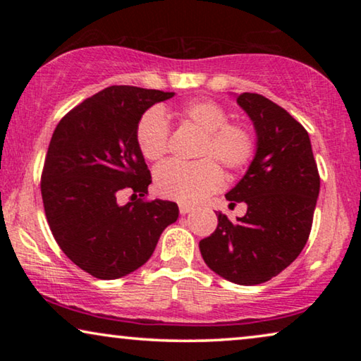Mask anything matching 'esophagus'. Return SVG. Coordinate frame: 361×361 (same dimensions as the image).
<instances>
[{
	"label": "esophagus",
	"instance_id": "1",
	"mask_svg": "<svg viewBox=\"0 0 361 361\" xmlns=\"http://www.w3.org/2000/svg\"><path fill=\"white\" fill-rule=\"evenodd\" d=\"M194 210V205H189V204H179V212L182 215L189 214V212Z\"/></svg>",
	"mask_w": 361,
	"mask_h": 361
}]
</instances>
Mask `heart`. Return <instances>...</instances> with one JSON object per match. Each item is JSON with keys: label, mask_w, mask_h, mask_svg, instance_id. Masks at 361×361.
<instances>
[{"label": "heart", "mask_w": 361, "mask_h": 361, "mask_svg": "<svg viewBox=\"0 0 361 361\" xmlns=\"http://www.w3.org/2000/svg\"><path fill=\"white\" fill-rule=\"evenodd\" d=\"M177 116L202 133L195 157L199 161H169L154 171V189L161 197L182 204H194L219 190L224 176L219 167L235 174L255 157L256 136L245 123L228 121V111L214 100L184 103ZM136 142L147 161H159L169 149V125L159 108H151L140 118Z\"/></svg>", "instance_id": "1"}]
</instances>
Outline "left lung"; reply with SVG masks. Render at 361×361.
I'll return each mask as SVG.
<instances>
[{"instance_id":"obj_1","label":"left lung","mask_w":361,"mask_h":361,"mask_svg":"<svg viewBox=\"0 0 361 361\" xmlns=\"http://www.w3.org/2000/svg\"><path fill=\"white\" fill-rule=\"evenodd\" d=\"M236 102L253 121L258 142L253 162L226 200L245 202L248 210L236 221L219 212L215 231L199 246L207 266L221 278L255 286L278 276L304 250L320 177L307 131L284 108L248 92Z\"/></svg>"}]
</instances>
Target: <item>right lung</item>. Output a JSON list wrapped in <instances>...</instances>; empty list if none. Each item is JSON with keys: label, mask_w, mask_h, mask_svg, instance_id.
I'll list each match as a JSON object with an SVG mask.
<instances>
[{"label": "right lung", "mask_w": 361, "mask_h": 361, "mask_svg": "<svg viewBox=\"0 0 361 361\" xmlns=\"http://www.w3.org/2000/svg\"><path fill=\"white\" fill-rule=\"evenodd\" d=\"M172 92L113 85L59 121L44 161L41 192L57 245L98 279H118L151 258L167 225L179 216L169 200H146L151 172L136 142L147 108ZM121 190L133 192L125 206Z\"/></svg>", "instance_id": "1"}]
</instances>
